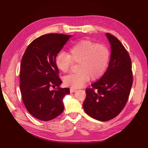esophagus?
I'll return each mask as SVG.
<instances>
[{
	"instance_id": "34e87169",
	"label": "esophagus",
	"mask_w": 148,
	"mask_h": 148,
	"mask_svg": "<svg viewBox=\"0 0 148 148\" xmlns=\"http://www.w3.org/2000/svg\"><path fill=\"white\" fill-rule=\"evenodd\" d=\"M76 91H77V89H75L73 88H70V92H76Z\"/></svg>"
}]
</instances>
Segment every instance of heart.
<instances>
[{
	"label": "heart",
	"instance_id": "heart-1",
	"mask_svg": "<svg viewBox=\"0 0 148 148\" xmlns=\"http://www.w3.org/2000/svg\"><path fill=\"white\" fill-rule=\"evenodd\" d=\"M110 51L106 46L96 44L90 40H82L69 49V54L60 52L57 55L55 63L62 72L68 71L73 62H78L75 73L66 76L64 82L73 88L83 86L89 79H99L108 65Z\"/></svg>",
	"mask_w": 148,
	"mask_h": 148
}]
</instances>
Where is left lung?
Returning <instances> with one entry per match:
<instances>
[{
    "instance_id": "1",
    "label": "left lung",
    "mask_w": 148,
    "mask_h": 148,
    "mask_svg": "<svg viewBox=\"0 0 148 148\" xmlns=\"http://www.w3.org/2000/svg\"><path fill=\"white\" fill-rule=\"evenodd\" d=\"M110 44L109 64L104 75L86 89L84 110L89 116L106 122L115 118L124 108L133 84L132 61L119 40L106 33Z\"/></svg>"
}]
</instances>
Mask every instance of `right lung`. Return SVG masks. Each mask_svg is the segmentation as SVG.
Here are the masks:
<instances>
[{"mask_svg": "<svg viewBox=\"0 0 148 148\" xmlns=\"http://www.w3.org/2000/svg\"><path fill=\"white\" fill-rule=\"evenodd\" d=\"M72 36L47 34L31 42L22 57L20 91L29 113L38 120L49 121L63 112V98L69 88H59L62 83L55 59ZM57 88L53 90L51 88Z\"/></svg>", "mask_w": 148, "mask_h": 148, "instance_id": "obj_1", "label": "right lung"}]
</instances>
